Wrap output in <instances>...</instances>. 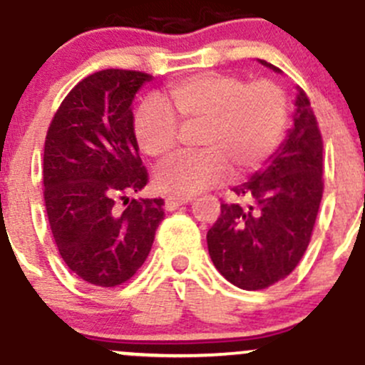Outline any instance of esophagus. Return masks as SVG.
Here are the masks:
<instances>
[{
	"label": "esophagus",
	"instance_id": "esophagus-1",
	"mask_svg": "<svg viewBox=\"0 0 365 365\" xmlns=\"http://www.w3.org/2000/svg\"><path fill=\"white\" fill-rule=\"evenodd\" d=\"M190 200H192V197L183 196V194L182 196H180V194H171V196L165 197V210H168V212H173V210H176L178 206L189 203Z\"/></svg>",
	"mask_w": 365,
	"mask_h": 365
}]
</instances>
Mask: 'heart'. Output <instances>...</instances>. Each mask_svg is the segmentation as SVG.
Instances as JSON below:
<instances>
[{
	"mask_svg": "<svg viewBox=\"0 0 365 365\" xmlns=\"http://www.w3.org/2000/svg\"><path fill=\"white\" fill-rule=\"evenodd\" d=\"M165 110L145 104L135 114L139 148L157 162L175 153L180 125L194 127L196 146L164 165L157 185L164 192L194 194L235 176H247L272 159L288 125V98L267 79L245 83L233 73L201 72L171 84Z\"/></svg>",
	"mask_w": 365,
	"mask_h": 365,
	"instance_id": "b5f03b06",
	"label": "heart"
}]
</instances>
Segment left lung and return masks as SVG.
<instances>
[{
  "label": "left lung",
  "mask_w": 365,
  "mask_h": 365,
  "mask_svg": "<svg viewBox=\"0 0 365 365\" xmlns=\"http://www.w3.org/2000/svg\"><path fill=\"white\" fill-rule=\"evenodd\" d=\"M233 192L245 203H220L219 219L206 235L210 257L231 284L264 289L300 263L323 197V138L304 90L293 128L272 164Z\"/></svg>",
  "instance_id": "1"
}]
</instances>
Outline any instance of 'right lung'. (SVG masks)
<instances>
[{
  "label": "right lung",
  "instance_id": "obj_1",
  "mask_svg": "<svg viewBox=\"0 0 365 365\" xmlns=\"http://www.w3.org/2000/svg\"><path fill=\"white\" fill-rule=\"evenodd\" d=\"M152 76L108 68L84 77L51 120L43 201L60 256L90 284L114 288L141 268L164 200H130L148 183L130 104Z\"/></svg>",
  "mask_w": 365,
  "mask_h": 365
}]
</instances>
